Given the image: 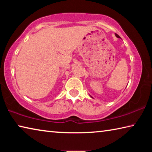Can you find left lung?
<instances>
[{"label":"left lung","instance_id":"1","mask_svg":"<svg viewBox=\"0 0 152 152\" xmlns=\"http://www.w3.org/2000/svg\"><path fill=\"white\" fill-rule=\"evenodd\" d=\"M115 36H116V37H117V38H121V37H119V35H118L117 34H116V33H115ZM90 96H91V95H90ZM91 98H92V99H93V97H92V96H91Z\"/></svg>","mask_w":152,"mask_h":152}]
</instances>
